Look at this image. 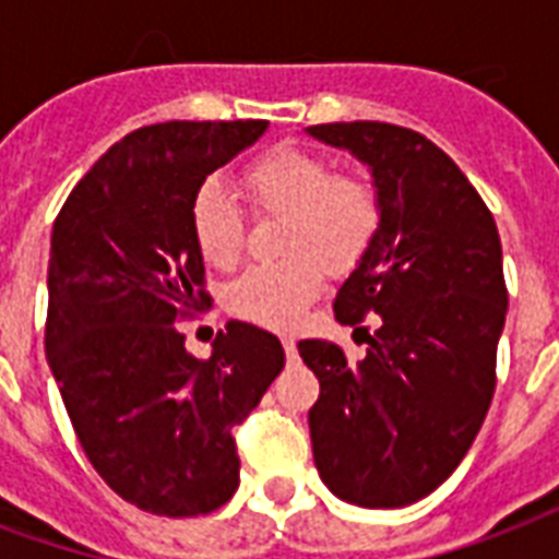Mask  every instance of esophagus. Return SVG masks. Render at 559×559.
<instances>
[{"instance_id":"obj_1","label":"esophagus","mask_w":559,"mask_h":559,"mask_svg":"<svg viewBox=\"0 0 559 559\" xmlns=\"http://www.w3.org/2000/svg\"><path fill=\"white\" fill-rule=\"evenodd\" d=\"M283 349H285V356H288V358H297V341H294L292 335H285V338H283Z\"/></svg>"}]
</instances>
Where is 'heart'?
<instances>
[{
    "label": "heart",
    "instance_id": "heart-1",
    "mask_svg": "<svg viewBox=\"0 0 559 559\" xmlns=\"http://www.w3.org/2000/svg\"><path fill=\"white\" fill-rule=\"evenodd\" d=\"M241 186L250 203L267 215H285L283 262L253 265L230 285L227 306L241 320L267 329H292L323 288L322 265L344 276L370 253L382 203L361 177L332 175L318 154L274 148L253 159ZM189 224L203 259L215 267H233L241 259L248 221L230 189L210 177L198 186L189 206Z\"/></svg>",
    "mask_w": 559,
    "mask_h": 559
}]
</instances>
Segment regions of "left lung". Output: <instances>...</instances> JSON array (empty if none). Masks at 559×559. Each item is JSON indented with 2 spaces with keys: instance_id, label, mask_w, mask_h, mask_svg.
<instances>
[{
  "instance_id": "obj_1",
  "label": "left lung",
  "mask_w": 559,
  "mask_h": 559,
  "mask_svg": "<svg viewBox=\"0 0 559 559\" xmlns=\"http://www.w3.org/2000/svg\"><path fill=\"white\" fill-rule=\"evenodd\" d=\"M314 140L370 168L382 227L335 297L367 356L300 341L318 376L309 411L314 466L358 508H405L455 473L496 391L508 288L501 239L475 186L423 133L388 122L311 124ZM377 318V332L360 323Z\"/></svg>"
}]
</instances>
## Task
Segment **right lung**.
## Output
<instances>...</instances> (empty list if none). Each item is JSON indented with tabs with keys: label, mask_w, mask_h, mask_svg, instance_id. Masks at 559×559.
Masks as SVG:
<instances>
[{
	"label": "right lung",
	"mask_w": 559,
	"mask_h": 559,
	"mask_svg": "<svg viewBox=\"0 0 559 559\" xmlns=\"http://www.w3.org/2000/svg\"><path fill=\"white\" fill-rule=\"evenodd\" d=\"M267 122H163L116 142L69 192L49 257L46 358L90 464L154 516L233 499V428L285 365L276 335L230 320L210 358L175 320L210 306L189 206Z\"/></svg>",
	"instance_id": "obj_1"
}]
</instances>
